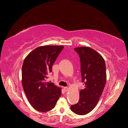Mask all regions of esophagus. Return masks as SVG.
Returning <instances> with one entry per match:
<instances>
[{
    "mask_svg": "<svg viewBox=\"0 0 128 128\" xmlns=\"http://www.w3.org/2000/svg\"><path fill=\"white\" fill-rule=\"evenodd\" d=\"M64 91H66V92L68 91V90H69L68 88H67V87H64Z\"/></svg>",
    "mask_w": 128,
    "mask_h": 128,
    "instance_id": "esophagus-1",
    "label": "esophagus"
}]
</instances>
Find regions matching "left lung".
<instances>
[{"label":"left lung","instance_id":"8db88e82","mask_svg":"<svg viewBox=\"0 0 128 128\" xmlns=\"http://www.w3.org/2000/svg\"><path fill=\"white\" fill-rule=\"evenodd\" d=\"M74 50L80 58L82 81L85 87L80 91L79 102L72 106L70 110L83 115L94 109L102 96L106 83V64L102 55L91 48Z\"/></svg>","mask_w":128,"mask_h":128}]
</instances>
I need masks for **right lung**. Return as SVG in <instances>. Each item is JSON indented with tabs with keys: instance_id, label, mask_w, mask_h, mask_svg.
Returning <instances> with one entry per match:
<instances>
[{
	"instance_id": "add662e5",
	"label": "right lung",
	"mask_w": 128,
	"mask_h": 128,
	"mask_svg": "<svg viewBox=\"0 0 128 128\" xmlns=\"http://www.w3.org/2000/svg\"><path fill=\"white\" fill-rule=\"evenodd\" d=\"M64 46L38 47L24 60L22 68V84L29 102L36 110H51L61 95V88L46 82L49 72Z\"/></svg>"
}]
</instances>
